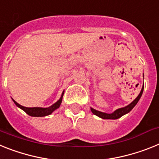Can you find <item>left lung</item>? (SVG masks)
I'll return each mask as SVG.
<instances>
[{"label": "left lung", "mask_w": 159, "mask_h": 159, "mask_svg": "<svg viewBox=\"0 0 159 159\" xmlns=\"http://www.w3.org/2000/svg\"><path fill=\"white\" fill-rule=\"evenodd\" d=\"M143 89H144V85H143V89H142V90H141L140 93H139V96L135 98V100H134L133 102H132L129 105H128L127 106L123 107V108L118 109V110H115V111H114V113H112V114H106V113L100 112V111H98V110H94V109L93 108H91V111H92V113H93V114L98 116V117L103 118V119H118V118H121V116H123L124 114L129 113V111H130V110H132L135 106H136V104L138 103L139 99H140L141 96H142V94H143Z\"/></svg>", "instance_id": "8db88e82"}]
</instances>
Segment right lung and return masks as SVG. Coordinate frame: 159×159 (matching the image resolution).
Masks as SVG:
<instances>
[{
  "label": "right lung",
  "mask_w": 159,
  "mask_h": 159,
  "mask_svg": "<svg viewBox=\"0 0 159 159\" xmlns=\"http://www.w3.org/2000/svg\"><path fill=\"white\" fill-rule=\"evenodd\" d=\"M61 101H62V96L56 103H54L53 106H51L50 107H48V108H41V107H32V108H30V107H25L23 106H20V104H18L14 100H13V102H14V103L16 106L20 107L21 110H24L25 112L27 114H29V115L33 116V117H44V116H47L52 114L53 111H54L56 109L58 108L61 103Z\"/></svg>",
  "instance_id": "right-lung-1"
}]
</instances>
